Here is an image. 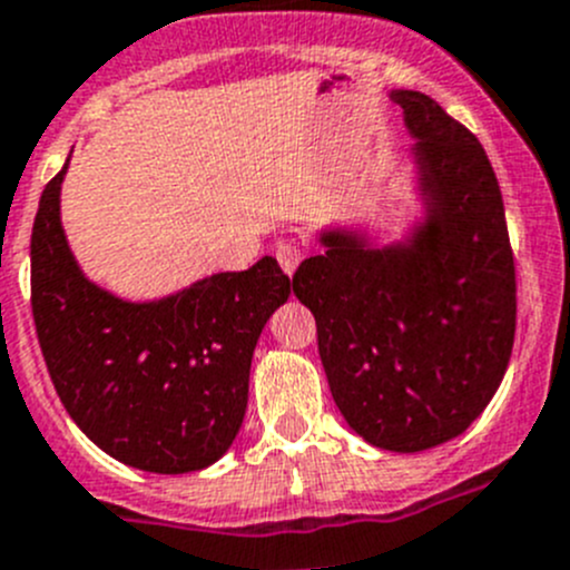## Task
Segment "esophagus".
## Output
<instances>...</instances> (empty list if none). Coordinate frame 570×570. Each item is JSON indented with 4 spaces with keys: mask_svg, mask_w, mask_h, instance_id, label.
I'll return each instance as SVG.
<instances>
[{
    "mask_svg": "<svg viewBox=\"0 0 570 570\" xmlns=\"http://www.w3.org/2000/svg\"><path fill=\"white\" fill-rule=\"evenodd\" d=\"M276 259H279L285 274L294 276V271L299 268L302 263V248L296 246V243H279V246H276Z\"/></svg>",
    "mask_w": 570,
    "mask_h": 570,
    "instance_id": "esophagus-1",
    "label": "esophagus"
}]
</instances>
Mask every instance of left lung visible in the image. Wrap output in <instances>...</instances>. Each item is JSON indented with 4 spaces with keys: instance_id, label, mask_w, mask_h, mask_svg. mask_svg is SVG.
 Wrapping results in <instances>:
<instances>
[{
    "instance_id": "obj_1",
    "label": "left lung",
    "mask_w": 570,
    "mask_h": 570,
    "mask_svg": "<svg viewBox=\"0 0 570 570\" xmlns=\"http://www.w3.org/2000/svg\"><path fill=\"white\" fill-rule=\"evenodd\" d=\"M416 218L400 240L361 224L316 232L294 276L346 425L394 453L431 451L490 405L514 341V259L498 178L479 139L422 91L394 89Z\"/></svg>"
}]
</instances>
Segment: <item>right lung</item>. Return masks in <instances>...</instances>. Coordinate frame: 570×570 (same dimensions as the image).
Wrapping results in <instances>:
<instances>
[{
    "mask_svg": "<svg viewBox=\"0 0 570 570\" xmlns=\"http://www.w3.org/2000/svg\"><path fill=\"white\" fill-rule=\"evenodd\" d=\"M67 165L32 224V318L75 425L145 473H195L240 433L265 322L291 296L274 257L220 271L161 299L131 302L83 274L61 224Z\"/></svg>",
    "mask_w": 570,
    "mask_h": 570,
    "instance_id": "1",
    "label": "right lung"
}]
</instances>
